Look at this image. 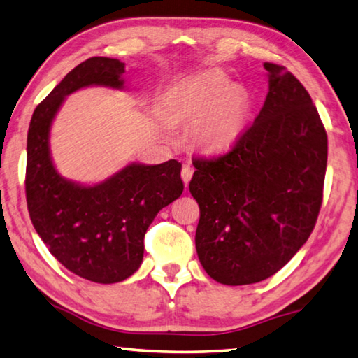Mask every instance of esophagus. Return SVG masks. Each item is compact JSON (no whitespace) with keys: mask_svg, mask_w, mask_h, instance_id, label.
<instances>
[{"mask_svg":"<svg viewBox=\"0 0 358 358\" xmlns=\"http://www.w3.org/2000/svg\"><path fill=\"white\" fill-rule=\"evenodd\" d=\"M192 176H193V168H192L190 165H185V166H182V171H180V178H182V180H184V184H185V185H189L190 179H192Z\"/></svg>","mask_w":358,"mask_h":358,"instance_id":"34e87169","label":"esophagus"}]
</instances>
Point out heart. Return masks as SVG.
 Segmentation results:
<instances>
[{"mask_svg": "<svg viewBox=\"0 0 358 358\" xmlns=\"http://www.w3.org/2000/svg\"><path fill=\"white\" fill-rule=\"evenodd\" d=\"M169 124L192 125V138L206 152H223L241 140L247 129L252 97L242 85L231 83L212 69L169 87L162 100Z\"/></svg>", "mask_w": 358, "mask_h": 358, "instance_id": "obj_1", "label": "heart"}]
</instances>
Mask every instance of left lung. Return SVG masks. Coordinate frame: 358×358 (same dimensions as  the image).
I'll return each instance as SVG.
<instances>
[{"mask_svg":"<svg viewBox=\"0 0 358 358\" xmlns=\"http://www.w3.org/2000/svg\"><path fill=\"white\" fill-rule=\"evenodd\" d=\"M268 92L229 152L193 159L195 243L210 278L252 285L277 273L308 241L322 204L327 134L308 91L264 62Z\"/></svg>","mask_w":358,"mask_h":358,"instance_id":"8db88e82","label":"left lung"}]
</instances>
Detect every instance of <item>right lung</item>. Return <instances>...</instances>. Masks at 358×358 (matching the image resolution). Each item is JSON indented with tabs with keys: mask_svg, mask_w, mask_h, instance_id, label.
<instances>
[{
	"mask_svg": "<svg viewBox=\"0 0 358 358\" xmlns=\"http://www.w3.org/2000/svg\"><path fill=\"white\" fill-rule=\"evenodd\" d=\"M125 64L96 56L72 69L36 106L27 144L31 222L56 259L94 283H117L140 267L144 234L159 210L182 195V165L130 163L96 185L67 180L50 155V127L66 96L86 86L122 90Z\"/></svg>",
	"mask_w": 358,
	"mask_h": 358,
	"instance_id": "1",
	"label": "right lung"
}]
</instances>
